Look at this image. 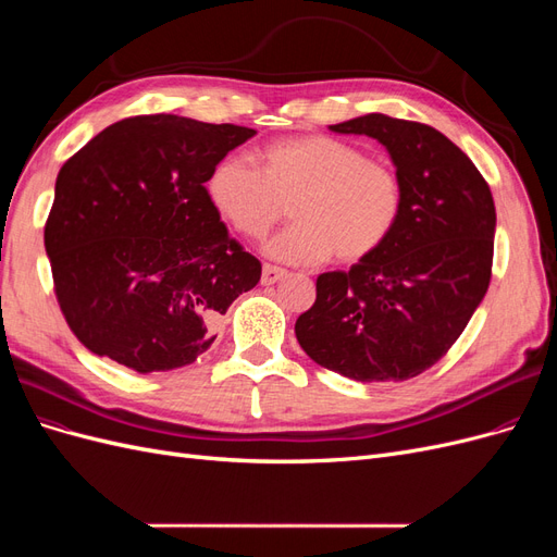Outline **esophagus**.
<instances>
[{"label": "esophagus", "mask_w": 557, "mask_h": 557, "mask_svg": "<svg viewBox=\"0 0 557 557\" xmlns=\"http://www.w3.org/2000/svg\"><path fill=\"white\" fill-rule=\"evenodd\" d=\"M283 276H288V272H285V269H281V267H274V264H264L262 267V285H272V283H276V281H281Z\"/></svg>", "instance_id": "obj_1"}]
</instances>
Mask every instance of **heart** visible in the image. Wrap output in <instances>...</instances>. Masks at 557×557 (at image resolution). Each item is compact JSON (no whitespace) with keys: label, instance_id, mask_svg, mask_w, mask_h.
Here are the masks:
<instances>
[{"label":"heart","instance_id":"b5f03b06","mask_svg":"<svg viewBox=\"0 0 557 557\" xmlns=\"http://www.w3.org/2000/svg\"><path fill=\"white\" fill-rule=\"evenodd\" d=\"M207 190L248 239H264L290 205L297 223L269 244V256L293 264L369 258L391 239L404 207L393 166L325 134L264 146L260 170L230 156L211 170Z\"/></svg>","mask_w":557,"mask_h":557}]
</instances>
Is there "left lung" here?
Listing matches in <instances>:
<instances>
[{"instance_id":"obj_1","label":"left lung","mask_w":557,"mask_h":557,"mask_svg":"<svg viewBox=\"0 0 557 557\" xmlns=\"http://www.w3.org/2000/svg\"><path fill=\"white\" fill-rule=\"evenodd\" d=\"M385 146L401 178L399 221L372 256L315 281L295 323L320 367L369 381H407L442 360L491 285L495 201L485 178L440 129L367 113L330 125Z\"/></svg>"}]
</instances>
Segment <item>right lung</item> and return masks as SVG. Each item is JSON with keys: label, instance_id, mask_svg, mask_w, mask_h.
Segmentation results:
<instances>
[{"label": "right lung", "instance_id": "obj_1", "mask_svg": "<svg viewBox=\"0 0 557 557\" xmlns=\"http://www.w3.org/2000/svg\"><path fill=\"white\" fill-rule=\"evenodd\" d=\"M256 129L156 113L109 125L62 164L44 244L76 339L139 374L193 364L262 264L207 181Z\"/></svg>", "mask_w": 557, "mask_h": 557}]
</instances>
